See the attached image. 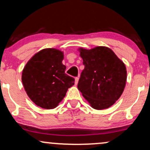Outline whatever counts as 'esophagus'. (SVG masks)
Listing matches in <instances>:
<instances>
[{"mask_svg": "<svg viewBox=\"0 0 150 150\" xmlns=\"http://www.w3.org/2000/svg\"><path fill=\"white\" fill-rule=\"evenodd\" d=\"M75 84H76V85H77V82H78V81H79V76L77 77H75Z\"/></svg>", "mask_w": 150, "mask_h": 150, "instance_id": "1", "label": "esophagus"}]
</instances>
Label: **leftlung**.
Here are the masks:
<instances>
[{"label":"left lung","instance_id":"left-lung-1","mask_svg":"<svg viewBox=\"0 0 150 150\" xmlns=\"http://www.w3.org/2000/svg\"><path fill=\"white\" fill-rule=\"evenodd\" d=\"M85 69L77 88L93 108H109L119 99L125 87V65L115 53L106 46L92 49L80 48Z\"/></svg>","mask_w":150,"mask_h":150}]
</instances>
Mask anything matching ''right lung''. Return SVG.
<instances>
[{
  "label": "right lung",
  "instance_id": "1",
  "mask_svg": "<svg viewBox=\"0 0 150 150\" xmlns=\"http://www.w3.org/2000/svg\"><path fill=\"white\" fill-rule=\"evenodd\" d=\"M63 51L44 49L29 60L22 70V82L28 97L37 106L53 109L59 104L75 79L65 74Z\"/></svg>",
  "mask_w": 150,
  "mask_h": 150
}]
</instances>
